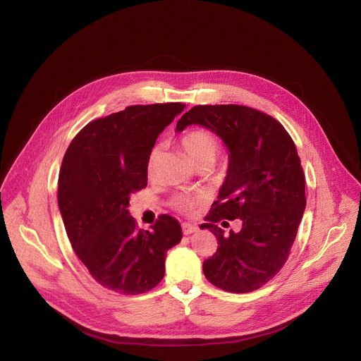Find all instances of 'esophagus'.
Wrapping results in <instances>:
<instances>
[{"label":"esophagus","mask_w":361,"mask_h":361,"mask_svg":"<svg viewBox=\"0 0 361 361\" xmlns=\"http://www.w3.org/2000/svg\"><path fill=\"white\" fill-rule=\"evenodd\" d=\"M181 228H183L184 234H192V233H195L197 230V227L195 224H190V223H183Z\"/></svg>","instance_id":"esophagus-1"}]
</instances>
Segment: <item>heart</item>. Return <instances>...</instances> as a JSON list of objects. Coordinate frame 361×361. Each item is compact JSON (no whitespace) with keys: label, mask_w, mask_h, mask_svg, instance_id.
Instances as JSON below:
<instances>
[{"label":"heart","mask_w":361,"mask_h":361,"mask_svg":"<svg viewBox=\"0 0 361 361\" xmlns=\"http://www.w3.org/2000/svg\"><path fill=\"white\" fill-rule=\"evenodd\" d=\"M181 146L185 150V153L189 154V158L197 165H205L209 164L212 165L216 159V156L219 154V142L218 138L208 130L203 128H196L192 130L187 134L183 135L181 138ZM161 158V147L156 146L150 150L149 158H147V174L152 177L154 176L156 169H158ZM199 203L197 196L192 195H185L180 193L176 195L174 199H172V205L180 212H192L196 205Z\"/></svg>","instance_id":"b5f03b06"}]
</instances>
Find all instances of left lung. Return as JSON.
Wrapping results in <instances>:
<instances>
[{
    "label": "left lung",
    "mask_w": 361,
    "mask_h": 361,
    "mask_svg": "<svg viewBox=\"0 0 361 361\" xmlns=\"http://www.w3.org/2000/svg\"><path fill=\"white\" fill-rule=\"evenodd\" d=\"M193 123L221 137L230 152L226 181L200 226L218 240L216 252L203 261V273L226 292L257 290L288 261L302 219L307 200L301 159L283 125L257 109L199 104L181 116L177 131ZM236 217L243 219V230L226 237L217 223Z\"/></svg>",
    "instance_id": "obj_1"
}]
</instances>
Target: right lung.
<instances>
[{
  "instance_id": "obj_1",
  "label": "right lung",
  "mask_w": 361,
  "mask_h": 361,
  "mask_svg": "<svg viewBox=\"0 0 361 361\" xmlns=\"http://www.w3.org/2000/svg\"><path fill=\"white\" fill-rule=\"evenodd\" d=\"M183 103L135 104L91 121L75 135L59 172L57 200L75 254L94 280L122 295L161 283L166 250L181 226L161 215L137 228L130 197L147 185V158L156 138L184 111Z\"/></svg>"
}]
</instances>
